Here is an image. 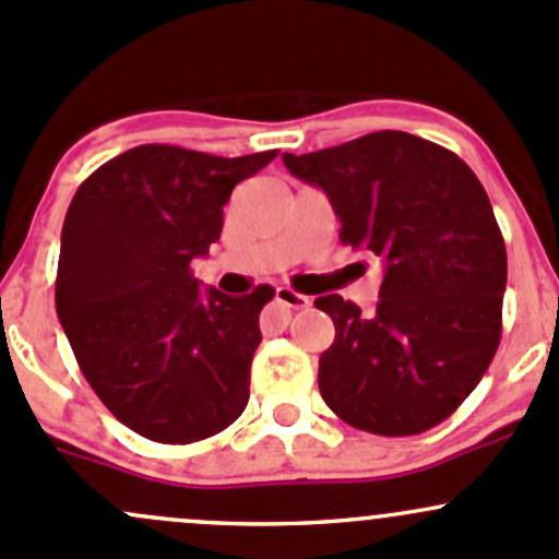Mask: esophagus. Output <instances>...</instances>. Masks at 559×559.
Masks as SVG:
<instances>
[{
    "instance_id": "obj_1",
    "label": "esophagus",
    "mask_w": 559,
    "mask_h": 559,
    "mask_svg": "<svg viewBox=\"0 0 559 559\" xmlns=\"http://www.w3.org/2000/svg\"><path fill=\"white\" fill-rule=\"evenodd\" d=\"M274 301L280 306H285V309H304V306H309V298L301 296V293H296L293 287H277V293H274Z\"/></svg>"
}]
</instances>
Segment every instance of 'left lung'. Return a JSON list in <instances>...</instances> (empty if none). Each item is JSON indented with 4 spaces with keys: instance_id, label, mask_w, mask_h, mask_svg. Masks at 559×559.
Listing matches in <instances>:
<instances>
[{
    "instance_id": "obj_1",
    "label": "left lung",
    "mask_w": 559,
    "mask_h": 559,
    "mask_svg": "<svg viewBox=\"0 0 559 559\" xmlns=\"http://www.w3.org/2000/svg\"><path fill=\"white\" fill-rule=\"evenodd\" d=\"M282 162L325 191L341 242L383 258L376 311L335 293L314 301L335 325L322 400L381 437L445 421L501 341L507 248L483 183L453 152L400 130Z\"/></svg>"
}]
</instances>
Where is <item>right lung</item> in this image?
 <instances>
[{
    "label": "right lung",
    "mask_w": 559,
    "mask_h": 559,
    "mask_svg": "<svg viewBox=\"0 0 559 559\" xmlns=\"http://www.w3.org/2000/svg\"><path fill=\"white\" fill-rule=\"evenodd\" d=\"M274 157L146 143L100 165L71 200L58 317L93 392L146 440H205L248 405L258 314L274 287L202 293L191 261L218 242L234 186Z\"/></svg>",
    "instance_id": "1"
}]
</instances>
